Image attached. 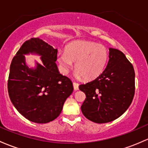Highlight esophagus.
I'll return each mask as SVG.
<instances>
[{
	"instance_id": "esophagus-1",
	"label": "esophagus",
	"mask_w": 148,
	"mask_h": 148,
	"mask_svg": "<svg viewBox=\"0 0 148 148\" xmlns=\"http://www.w3.org/2000/svg\"><path fill=\"white\" fill-rule=\"evenodd\" d=\"M73 86H74V89L75 91H77L79 89V84L78 83H76V82H74L73 83Z\"/></svg>"
}]
</instances>
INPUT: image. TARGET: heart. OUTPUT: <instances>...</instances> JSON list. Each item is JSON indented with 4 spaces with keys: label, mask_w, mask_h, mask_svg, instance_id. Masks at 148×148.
Wrapping results in <instances>:
<instances>
[{
    "label": "heart",
    "mask_w": 148,
    "mask_h": 148,
    "mask_svg": "<svg viewBox=\"0 0 148 148\" xmlns=\"http://www.w3.org/2000/svg\"><path fill=\"white\" fill-rule=\"evenodd\" d=\"M108 58L106 47L91 41L78 40L66 46L65 52L57 54V60L64 74H67L73 67L77 77L91 80L103 71Z\"/></svg>",
    "instance_id": "heart-1"
}]
</instances>
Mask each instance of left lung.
Returning a JSON list of instances; mask_svg holds the SVG:
<instances>
[{"label":"left lung","instance_id":"1","mask_svg":"<svg viewBox=\"0 0 148 148\" xmlns=\"http://www.w3.org/2000/svg\"><path fill=\"white\" fill-rule=\"evenodd\" d=\"M109 60L102 74L79 89L86 94L84 116L96 123L111 122L123 114L135 94V71L125 54L109 48Z\"/></svg>","mask_w":148,"mask_h":148}]
</instances>
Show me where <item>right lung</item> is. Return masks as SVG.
<instances>
[{
  "label": "right lung",
  "mask_w": 148,
  "mask_h": 148,
  "mask_svg": "<svg viewBox=\"0 0 148 148\" xmlns=\"http://www.w3.org/2000/svg\"><path fill=\"white\" fill-rule=\"evenodd\" d=\"M40 56L29 68L25 55ZM57 49L39 38L25 42L12 59L8 90L12 103L25 119L36 123H47L61 113L65 101L74 90L71 81L61 74L55 62Z\"/></svg>",
  "instance_id": "add662e5"
}]
</instances>
